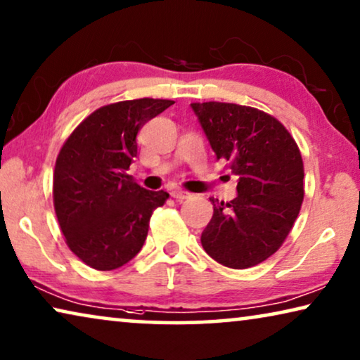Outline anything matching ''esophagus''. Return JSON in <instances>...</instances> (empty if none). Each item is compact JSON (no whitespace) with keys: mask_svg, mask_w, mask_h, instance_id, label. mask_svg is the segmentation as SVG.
I'll list each match as a JSON object with an SVG mask.
<instances>
[{"mask_svg":"<svg viewBox=\"0 0 360 360\" xmlns=\"http://www.w3.org/2000/svg\"><path fill=\"white\" fill-rule=\"evenodd\" d=\"M171 197L176 198V200H186V198H189L191 194L187 191H182V189H174L171 192Z\"/></svg>","mask_w":360,"mask_h":360,"instance_id":"1","label":"esophagus"}]
</instances>
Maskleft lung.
<instances>
[{"instance_id": "1", "label": "left lung", "mask_w": 360, "mask_h": 360, "mask_svg": "<svg viewBox=\"0 0 360 360\" xmlns=\"http://www.w3.org/2000/svg\"><path fill=\"white\" fill-rule=\"evenodd\" d=\"M218 160L239 178L231 202L210 198L213 217L200 243L224 266L262 264L281 248L304 200V163L291 134L252 106L191 103Z\"/></svg>"}]
</instances>
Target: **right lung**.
I'll return each mask as SVG.
<instances>
[{
	"label": "right lung",
	"mask_w": 360,
	"mask_h": 360,
	"mask_svg": "<svg viewBox=\"0 0 360 360\" xmlns=\"http://www.w3.org/2000/svg\"><path fill=\"white\" fill-rule=\"evenodd\" d=\"M173 103L139 98L105 105L63 143L53 203L68 248L85 265L116 270L141 252L150 218L169 194L143 189L126 171L137 155V132Z\"/></svg>",
	"instance_id": "1"
}]
</instances>
